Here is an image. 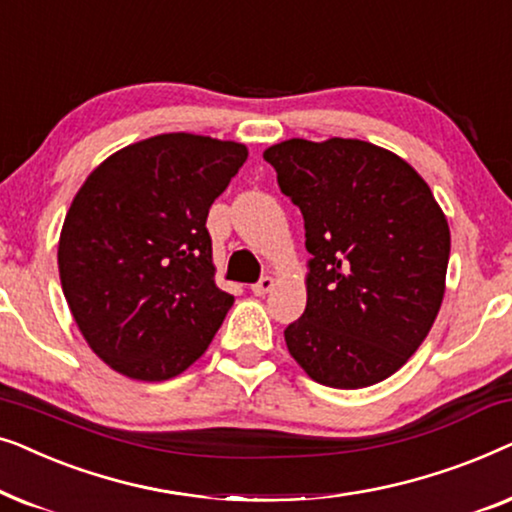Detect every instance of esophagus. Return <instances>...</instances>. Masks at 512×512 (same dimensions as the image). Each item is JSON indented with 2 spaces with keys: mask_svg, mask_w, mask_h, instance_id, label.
<instances>
[{
  "mask_svg": "<svg viewBox=\"0 0 512 512\" xmlns=\"http://www.w3.org/2000/svg\"><path fill=\"white\" fill-rule=\"evenodd\" d=\"M272 289H275V277H270V275L261 277L254 286H251V291H254V296H265V293L272 291Z\"/></svg>",
  "mask_w": 512,
  "mask_h": 512,
  "instance_id": "obj_1",
  "label": "esophagus"
}]
</instances>
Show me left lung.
I'll use <instances>...</instances> for the list:
<instances>
[{
  "instance_id": "left-lung-1",
  "label": "left lung",
  "mask_w": 512,
  "mask_h": 512,
  "mask_svg": "<svg viewBox=\"0 0 512 512\" xmlns=\"http://www.w3.org/2000/svg\"><path fill=\"white\" fill-rule=\"evenodd\" d=\"M305 221L307 305L286 326L314 382L361 389L394 375L429 335L445 293L450 228L396 153L361 139H286L265 149Z\"/></svg>"
}]
</instances>
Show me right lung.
Returning <instances> with one entry per match:
<instances>
[{
	"label": "right lung",
	"instance_id": "right-lung-1",
	"mask_svg": "<svg viewBox=\"0 0 512 512\" xmlns=\"http://www.w3.org/2000/svg\"><path fill=\"white\" fill-rule=\"evenodd\" d=\"M247 156L244 144L170 132L116 151L76 193L58 244L62 293L121 375L184 373L233 307L214 284L207 214Z\"/></svg>",
	"mask_w": 512,
	"mask_h": 512
}]
</instances>
